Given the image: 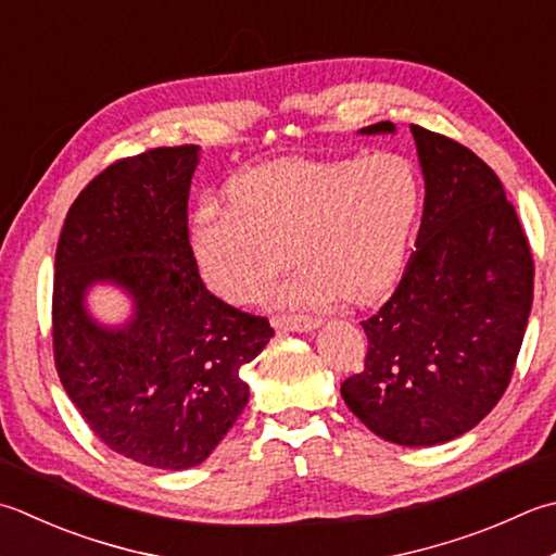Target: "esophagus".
I'll return each mask as SVG.
<instances>
[{
	"mask_svg": "<svg viewBox=\"0 0 556 556\" xmlns=\"http://www.w3.org/2000/svg\"><path fill=\"white\" fill-rule=\"evenodd\" d=\"M275 328L291 332H313L315 328H320V320L311 318V315H281V318H275Z\"/></svg>",
	"mask_w": 556,
	"mask_h": 556,
	"instance_id": "obj_1",
	"label": "esophagus"
}]
</instances>
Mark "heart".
Wrapping results in <instances>:
<instances>
[{
  "label": "heart",
  "mask_w": 556,
  "mask_h": 556,
  "mask_svg": "<svg viewBox=\"0 0 556 556\" xmlns=\"http://www.w3.org/2000/svg\"><path fill=\"white\" fill-rule=\"evenodd\" d=\"M231 206L206 204L192 219V248L212 291L236 306L265 296L289 265L301 267L277 291L281 306L366 303L405 265L421 206V180L405 156L287 159L233 178Z\"/></svg>",
  "instance_id": "1"
}]
</instances>
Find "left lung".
I'll list each match as a JSON object with an SVG mask.
<instances>
[{
    "instance_id": "left-lung-1",
    "label": "left lung",
    "mask_w": 556,
    "mask_h": 556,
    "mask_svg": "<svg viewBox=\"0 0 556 556\" xmlns=\"http://www.w3.org/2000/svg\"><path fill=\"white\" fill-rule=\"evenodd\" d=\"M424 176L415 253L393 296L362 323L366 368L342 397L376 437L439 445L506 393L532 306V255L504 185L470 149L412 125ZM358 135H395L376 123Z\"/></svg>"
}]
</instances>
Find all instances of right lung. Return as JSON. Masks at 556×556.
<instances>
[{
    "instance_id": "obj_1",
    "label": "right lung",
    "mask_w": 556,
    "mask_h": 556,
    "mask_svg": "<svg viewBox=\"0 0 556 556\" xmlns=\"http://www.w3.org/2000/svg\"><path fill=\"white\" fill-rule=\"evenodd\" d=\"M200 147L115 161L79 192L54 253L52 346L70 400L108 448L188 470L210 458L248 405L241 368L265 350L267 318L206 291L188 236ZM98 283L123 290L130 318L85 306Z\"/></svg>"
}]
</instances>
